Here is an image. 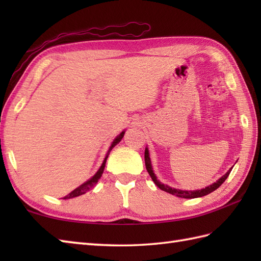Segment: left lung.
<instances>
[{
    "instance_id": "8db88e82",
    "label": "left lung",
    "mask_w": 261,
    "mask_h": 261,
    "mask_svg": "<svg viewBox=\"0 0 261 261\" xmlns=\"http://www.w3.org/2000/svg\"><path fill=\"white\" fill-rule=\"evenodd\" d=\"M145 163H146V168H147V171L149 173V175H150L151 179L153 180L154 184H156L160 190H163L165 192H167L169 194H171V195H175V196H178V197H181V198H196V197H202V196H205L207 195V194L212 193L213 191L218 190V188L223 184L224 180L228 178L230 173H231V169H229V171H226V174L223 175L221 178H219L218 180H216L215 182H213L212 185L210 186H206L205 188H202V190H197V191H182V190H177V188H174V187H170L168 185H164L160 182L158 179L156 175H154L153 170H152V166H151V160H150V157H149V150L148 148H146L145 150Z\"/></svg>"
}]
</instances>
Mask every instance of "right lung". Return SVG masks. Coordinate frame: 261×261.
<instances>
[{"label":"right lung","mask_w":261,"mask_h":261,"mask_svg":"<svg viewBox=\"0 0 261 261\" xmlns=\"http://www.w3.org/2000/svg\"><path fill=\"white\" fill-rule=\"evenodd\" d=\"M124 132H125V131H122L121 134L113 140L112 145H111V147H110V149H109V151H108V153H107V156H105V158H104V160H103V164H102L101 167H99V169L96 171V174L94 175V176L92 177V178H90L87 181H85L84 184H82L81 186L75 188V190H74L73 192H70V193L68 194V195H66V196L64 197V199H68V198H73V197H77V196H80V195H83V194H85L86 192L92 190V188L97 184L98 179L101 178V176H102L103 171H104L105 163H107V159H108V157H109L110 151L112 150L113 147H115V146L118 145V143L121 141V139H122V138H123V136H124Z\"/></svg>","instance_id":"add662e5"}]
</instances>
